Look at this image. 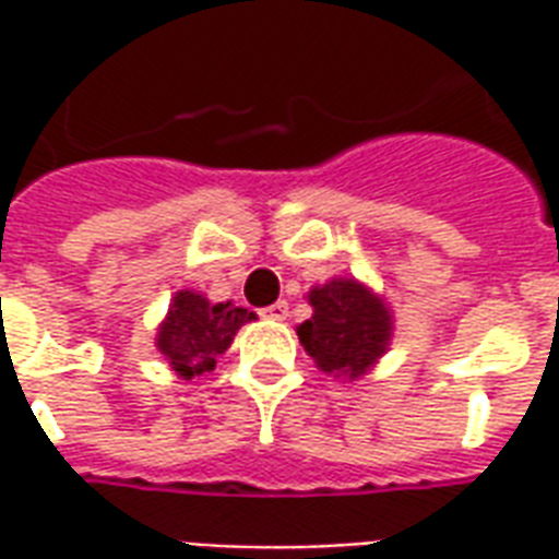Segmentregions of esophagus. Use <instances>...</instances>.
Instances as JSON below:
<instances>
[{"instance_id":"obj_1","label":"esophagus","mask_w":559,"mask_h":559,"mask_svg":"<svg viewBox=\"0 0 559 559\" xmlns=\"http://www.w3.org/2000/svg\"><path fill=\"white\" fill-rule=\"evenodd\" d=\"M287 314H290L287 302H275L269 305V308H263V317H269V320H287Z\"/></svg>"}]
</instances>
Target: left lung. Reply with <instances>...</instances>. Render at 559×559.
Listing matches in <instances>:
<instances>
[{
    "instance_id": "left-lung-1",
    "label": "left lung",
    "mask_w": 559,
    "mask_h": 559,
    "mask_svg": "<svg viewBox=\"0 0 559 559\" xmlns=\"http://www.w3.org/2000/svg\"><path fill=\"white\" fill-rule=\"evenodd\" d=\"M311 320L296 326L299 344L320 371L359 380L386 356L395 335L389 302L359 278H332L308 290Z\"/></svg>"
}]
</instances>
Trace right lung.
Returning <instances> with one entry per match:
<instances>
[{
    "label": "right lung",
    "instance_id": "1",
    "mask_svg": "<svg viewBox=\"0 0 559 559\" xmlns=\"http://www.w3.org/2000/svg\"><path fill=\"white\" fill-rule=\"evenodd\" d=\"M254 320V311L233 302H212L200 290H176L167 314L158 323L155 347L179 380L215 371L218 356L236 332Z\"/></svg>",
    "mask_w": 559,
    "mask_h": 559
}]
</instances>
